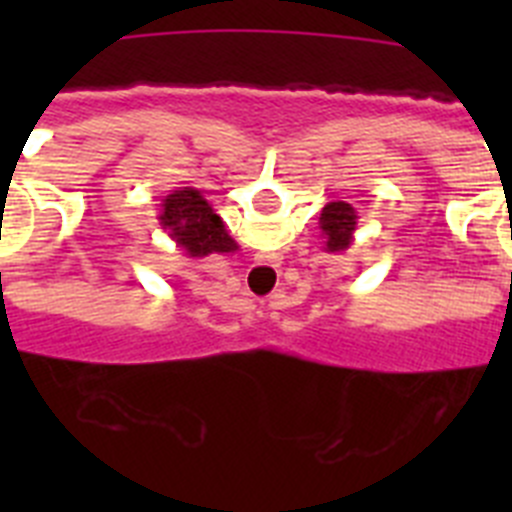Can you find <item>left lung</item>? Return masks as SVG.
I'll list each match as a JSON object with an SVG mask.
<instances>
[{
    "mask_svg": "<svg viewBox=\"0 0 512 512\" xmlns=\"http://www.w3.org/2000/svg\"><path fill=\"white\" fill-rule=\"evenodd\" d=\"M356 228H359V212L351 202H328L320 212V230L325 235V251L328 253L346 251L354 241Z\"/></svg>",
    "mask_w": 512,
    "mask_h": 512,
    "instance_id": "left-lung-1",
    "label": "left lung"
}]
</instances>
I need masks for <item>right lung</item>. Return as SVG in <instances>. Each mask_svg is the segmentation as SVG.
Returning a JSON list of instances; mask_svg holds the SVG:
<instances>
[{"mask_svg": "<svg viewBox=\"0 0 512 512\" xmlns=\"http://www.w3.org/2000/svg\"><path fill=\"white\" fill-rule=\"evenodd\" d=\"M158 223L169 233L171 241H176V246L192 259L238 248L225 230L220 215L212 210L200 189L194 187L171 189V194H166V200L161 202Z\"/></svg>", "mask_w": 512, "mask_h": 512, "instance_id": "right-lung-1", "label": "right lung"}]
</instances>
